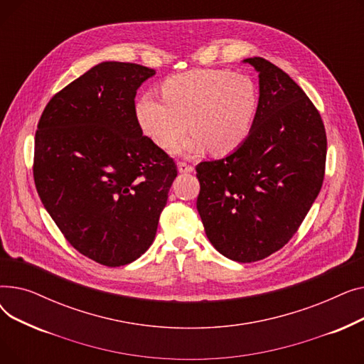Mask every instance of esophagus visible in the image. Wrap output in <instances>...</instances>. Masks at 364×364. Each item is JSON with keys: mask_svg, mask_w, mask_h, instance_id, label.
Wrapping results in <instances>:
<instances>
[{"mask_svg": "<svg viewBox=\"0 0 364 364\" xmlns=\"http://www.w3.org/2000/svg\"><path fill=\"white\" fill-rule=\"evenodd\" d=\"M193 166L192 165H187L186 162H180L178 164V172L180 174H187V172H193Z\"/></svg>", "mask_w": 364, "mask_h": 364, "instance_id": "1", "label": "esophagus"}]
</instances>
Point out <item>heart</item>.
Returning <instances> with one entry per match:
<instances>
[{
	"mask_svg": "<svg viewBox=\"0 0 364 364\" xmlns=\"http://www.w3.org/2000/svg\"><path fill=\"white\" fill-rule=\"evenodd\" d=\"M162 94L164 100L143 95L136 106L137 121L146 136L166 150L187 129L192 131L177 149L183 156H199L208 149L214 155H228L246 141L254 128L259 99L254 81L246 75L193 70L165 81Z\"/></svg>",
	"mask_w": 364,
	"mask_h": 364,
	"instance_id": "obj_1",
	"label": "heart"
}]
</instances>
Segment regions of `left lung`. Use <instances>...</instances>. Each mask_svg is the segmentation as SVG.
I'll return each instance as SVG.
<instances>
[{
    "label": "left lung",
    "instance_id": "obj_1",
    "mask_svg": "<svg viewBox=\"0 0 364 364\" xmlns=\"http://www.w3.org/2000/svg\"><path fill=\"white\" fill-rule=\"evenodd\" d=\"M243 63L259 80L254 128L230 155L196 166V208L220 254L252 262L296 233L321 188L328 141L320 113L288 73L261 57Z\"/></svg>",
    "mask_w": 364,
    "mask_h": 364
}]
</instances>
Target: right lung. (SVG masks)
I'll list each match as a JSON object with an SVG mask.
<instances>
[{"mask_svg": "<svg viewBox=\"0 0 364 364\" xmlns=\"http://www.w3.org/2000/svg\"><path fill=\"white\" fill-rule=\"evenodd\" d=\"M153 75L134 63L95 65L48 102L35 134L44 208L76 251L107 267L149 250L177 177L137 121L134 99Z\"/></svg>", "mask_w": 364, "mask_h": 364, "instance_id": "right-lung-1", "label": "right lung"}]
</instances>
